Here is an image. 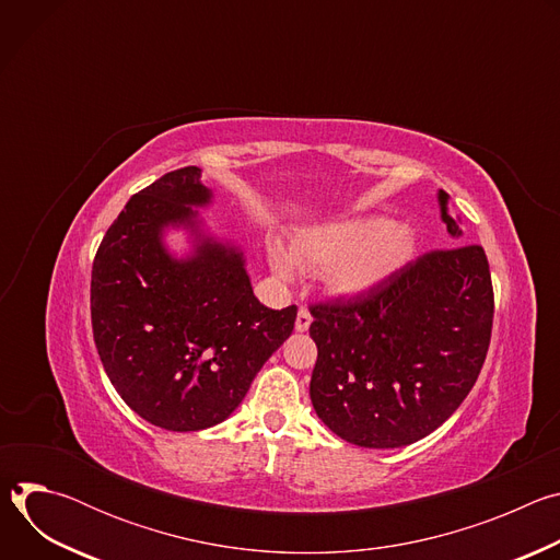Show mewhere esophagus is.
I'll return each mask as SVG.
<instances>
[{
    "label": "esophagus",
    "mask_w": 560,
    "mask_h": 560,
    "mask_svg": "<svg viewBox=\"0 0 560 560\" xmlns=\"http://www.w3.org/2000/svg\"><path fill=\"white\" fill-rule=\"evenodd\" d=\"M310 324H312V316H310V312H307L305 307H301V310H299V314H296V322H294L296 332H305V330L310 328Z\"/></svg>",
    "instance_id": "1"
}]
</instances>
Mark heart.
<instances>
[{
    "label": "heart",
    "mask_w": 560,
    "mask_h": 560,
    "mask_svg": "<svg viewBox=\"0 0 560 560\" xmlns=\"http://www.w3.org/2000/svg\"><path fill=\"white\" fill-rule=\"evenodd\" d=\"M415 230L387 217L359 214L296 232L292 250L279 238L268 242V261L277 277L294 279L299 266L324 268V281L337 296H363L401 270L415 255Z\"/></svg>",
    "instance_id": "1"
}]
</instances>
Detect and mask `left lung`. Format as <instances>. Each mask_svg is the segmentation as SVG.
Returning <instances> with one entry per match:
<instances>
[{
  "label": "left lung",
  "instance_id": "1",
  "mask_svg": "<svg viewBox=\"0 0 560 560\" xmlns=\"http://www.w3.org/2000/svg\"><path fill=\"white\" fill-rule=\"evenodd\" d=\"M439 190L441 219L463 236ZM316 417L359 447H404L443 425L483 368L494 318L481 246L432 250L363 296L310 305Z\"/></svg>",
  "mask_w": 560,
  "mask_h": 560
}]
</instances>
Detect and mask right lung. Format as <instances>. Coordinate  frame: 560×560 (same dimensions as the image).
Masks as SVG:
<instances>
[{"label":"right lung","instance_id":"add662e5","mask_svg":"<svg viewBox=\"0 0 560 560\" xmlns=\"http://www.w3.org/2000/svg\"><path fill=\"white\" fill-rule=\"evenodd\" d=\"M210 201L197 166L164 175L130 197L93 264L91 318L104 370L130 410L171 432L225 421L296 318V305L259 303L242 248L201 230L195 208ZM166 226L194 232L190 258L167 253Z\"/></svg>","mask_w":560,"mask_h":560}]
</instances>
